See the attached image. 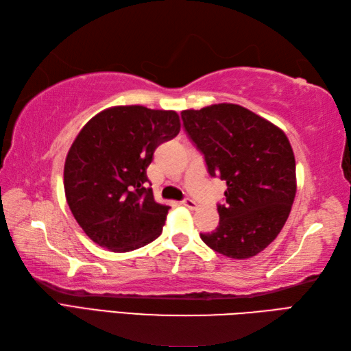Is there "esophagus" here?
<instances>
[{
	"label": "esophagus",
	"mask_w": 351,
	"mask_h": 351,
	"mask_svg": "<svg viewBox=\"0 0 351 351\" xmlns=\"http://www.w3.org/2000/svg\"><path fill=\"white\" fill-rule=\"evenodd\" d=\"M182 204H183L184 207L191 208V210H195V208L198 207V202H197L195 199H191V198H186V199H183V201H182Z\"/></svg>",
	"instance_id": "obj_1"
}]
</instances>
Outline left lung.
Returning <instances> with one entry per match:
<instances>
[{"mask_svg":"<svg viewBox=\"0 0 351 351\" xmlns=\"http://www.w3.org/2000/svg\"><path fill=\"white\" fill-rule=\"evenodd\" d=\"M182 120L208 174L227 183L225 204H217L219 225L201 240L230 258H251L276 239L291 212V144L274 123L234 104L186 110Z\"/></svg>","mask_w":351,"mask_h":351,"instance_id":"1","label":"left lung"}]
</instances>
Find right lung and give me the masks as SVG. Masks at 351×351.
Wrapping results in <instances>:
<instances>
[{
	"instance_id": "right-lung-1",
	"label": "right lung",
	"mask_w": 351,
	"mask_h": 351,
	"mask_svg": "<svg viewBox=\"0 0 351 351\" xmlns=\"http://www.w3.org/2000/svg\"><path fill=\"white\" fill-rule=\"evenodd\" d=\"M176 111L112 106L85 124L64 163V192L76 222L95 243L129 252L158 239L169 206L153 197L147 167L177 136Z\"/></svg>"
}]
</instances>
